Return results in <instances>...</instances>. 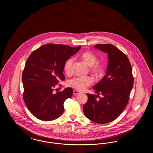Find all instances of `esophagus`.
Listing matches in <instances>:
<instances>
[{"label": "esophagus", "instance_id": "1", "mask_svg": "<svg viewBox=\"0 0 153 153\" xmlns=\"http://www.w3.org/2000/svg\"><path fill=\"white\" fill-rule=\"evenodd\" d=\"M81 92H80V91H79L77 90H74L73 91V94L74 95H78V94H79Z\"/></svg>", "mask_w": 153, "mask_h": 153}]
</instances>
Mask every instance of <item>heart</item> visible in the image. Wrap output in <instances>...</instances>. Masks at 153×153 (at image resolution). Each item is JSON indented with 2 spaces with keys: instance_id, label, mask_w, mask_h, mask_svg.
<instances>
[{
  "instance_id": "1",
  "label": "heart",
  "mask_w": 153,
  "mask_h": 153,
  "mask_svg": "<svg viewBox=\"0 0 153 153\" xmlns=\"http://www.w3.org/2000/svg\"><path fill=\"white\" fill-rule=\"evenodd\" d=\"M81 58L87 64L91 66V70L96 76L102 75L104 72V66L100 64L96 63L97 58L95 54L90 51H85L81 55ZM74 59L69 58L64 64V70L67 74L72 73ZM93 79L90 76H78L69 81L68 85L79 91H83L93 83Z\"/></svg>"
}]
</instances>
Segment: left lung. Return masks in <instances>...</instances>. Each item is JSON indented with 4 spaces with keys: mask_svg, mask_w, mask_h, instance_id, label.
<instances>
[{
    "mask_svg": "<svg viewBox=\"0 0 153 153\" xmlns=\"http://www.w3.org/2000/svg\"><path fill=\"white\" fill-rule=\"evenodd\" d=\"M95 48L108 53L106 74L93 88L99 95L87 94L83 107L85 117L99 124L108 123L119 117L126 107L134 84L131 63L127 56L111 44H97ZM97 97L99 100H97Z\"/></svg>",
    "mask_w": 153,
    "mask_h": 153,
    "instance_id": "left-lung-1",
    "label": "left lung"
}]
</instances>
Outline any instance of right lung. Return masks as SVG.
Wrapping results in <instances>:
<instances>
[{
  "mask_svg": "<svg viewBox=\"0 0 153 153\" xmlns=\"http://www.w3.org/2000/svg\"><path fill=\"white\" fill-rule=\"evenodd\" d=\"M81 46L46 44L33 51L22 73L23 98L30 112L37 119L51 121L64 111V103L73 94L71 88L53 93L59 81L65 80L64 64Z\"/></svg>",
  "mask_w": 153,
  "mask_h": 153,
  "instance_id": "1",
  "label": "right lung"
}]
</instances>
